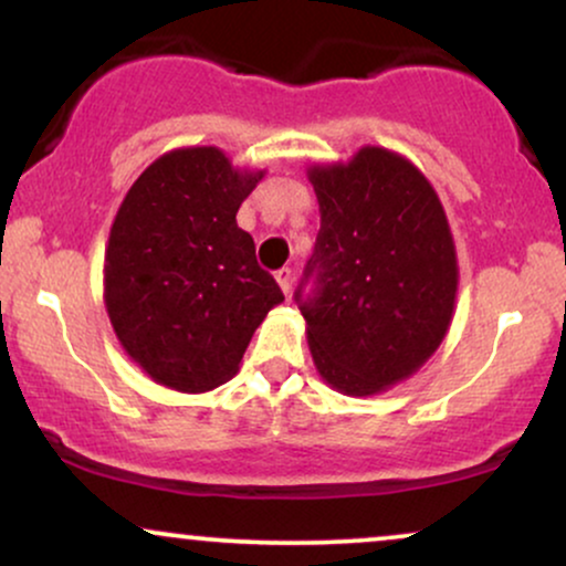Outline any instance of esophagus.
I'll return each instance as SVG.
<instances>
[{
    "label": "esophagus",
    "instance_id": "34e87169",
    "mask_svg": "<svg viewBox=\"0 0 566 566\" xmlns=\"http://www.w3.org/2000/svg\"><path fill=\"white\" fill-rule=\"evenodd\" d=\"M292 279H295V274H292V269H279L276 271V282H279V287H282L284 295H290Z\"/></svg>",
    "mask_w": 566,
    "mask_h": 566
}]
</instances>
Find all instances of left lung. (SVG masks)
<instances>
[{
	"label": "left lung",
	"mask_w": 566,
	"mask_h": 566,
	"mask_svg": "<svg viewBox=\"0 0 566 566\" xmlns=\"http://www.w3.org/2000/svg\"><path fill=\"white\" fill-rule=\"evenodd\" d=\"M307 180L321 230L295 300L313 363L342 395H378L423 366L452 324L460 271L447 213L423 171L378 146L311 167Z\"/></svg>",
	"instance_id": "obj_1"
}]
</instances>
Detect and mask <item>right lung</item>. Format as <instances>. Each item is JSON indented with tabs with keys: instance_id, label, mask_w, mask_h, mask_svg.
Listing matches in <instances>:
<instances>
[{
	"instance_id": "add662e5",
	"label": "right lung",
	"mask_w": 566,
	"mask_h": 566,
	"mask_svg": "<svg viewBox=\"0 0 566 566\" xmlns=\"http://www.w3.org/2000/svg\"><path fill=\"white\" fill-rule=\"evenodd\" d=\"M261 177L217 146H192L159 156L127 190L106 245L104 303L119 345L156 384L200 395L230 381L284 300L234 219Z\"/></svg>"
}]
</instances>
